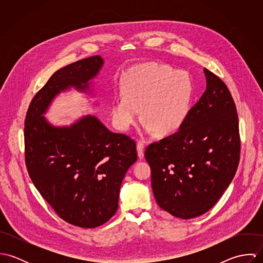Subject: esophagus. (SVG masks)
<instances>
[{
    "instance_id": "esophagus-1",
    "label": "esophagus",
    "mask_w": 263,
    "mask_h": 263,
    "mask_svg": "<svg viewBox=\"0 0 263 263\" xmlns=\"http://www.w3.org/2000/svg\"><path fill=\"white\" fill-rule=\"evenodd\" d=\"M144 150H145L144 144L141 143V142H139V143L137 144V153H138V157H139L140 159H142V158L144 157Z\"/></svg>"
}]
</instances>
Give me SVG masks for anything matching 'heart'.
I'll return each mask as SVG.
<instances>
[{"label":"heart","instance_id":"obj_1","mask_svg":"<svg viewBox=\"0 0 263 263\" xmlns=\"http://www.w3.org/2000/svg\"><path fill=\"white\" fill-rule=\"evenodd\" d=\"M122 97L111 105L114 125L127 130L139 118L145 128L160 137L176 133L184 123L192 97L190 77L183 71L158 63H146L128 70L121 80Z\"/></svg>","mask_w":263,"mask_h":263}]
</instances>
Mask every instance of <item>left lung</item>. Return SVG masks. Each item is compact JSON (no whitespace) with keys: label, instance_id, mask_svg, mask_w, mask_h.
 <instances>
[{"label":"left lung","instance_id":"1","mask_svg":"<svg viewBox=\"0 0 263 263\" xmlns=\"http://www.w3.org/2000/svg\"><path fill=\"white\" fill-rule=\"evenodd\" d=\"M206 90L173 135L151 144L145 158L159 206L189 220L211 210L235 176L239 121L225 83L203 69Z\"/></svg>","mask_w":263,"mask_h":263}]
</instances>
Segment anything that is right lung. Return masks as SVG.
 <instances>
[{"label":"right lung","instance_id":"add662e5","mask_svg":"<svg viewBox=\"0 0 263 263\" xmlns=\"http://www.w3.org/2000/svg\"><path fill=\"white\" fill-rule=\"evenodd\" d=\"M103 65L95 55L57 71L25 118V162L34 186L64 221L81 228L103 225L115 214L122 179L138 158L136 143L95 115L53 125L44 114L62 92L75 89L93 97V80Z\"/></svg>","mask_w":263,"mask_h":263}]
</instances>
